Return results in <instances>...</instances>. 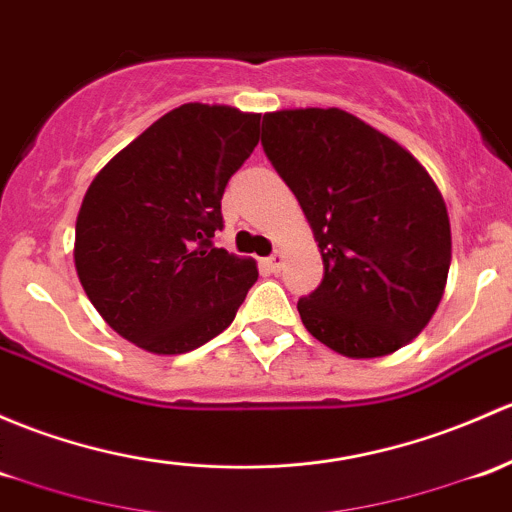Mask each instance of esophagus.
<instances>
[{
	"label": "esophagus",
	"mask_w": 512,
	"mask_h": 512,
	"mask_svg": "<svg viewBox=\"0 0 512 512\" xmlns=\"http://www.w3.org/2000/svg\"><path fill=\"white\" fill-rule=\"evenodd\" d=\"M282 262H284L282 250H277L272 257H267L265 267H267V270H270V272H279V267H282Z\"/></svg>",
	"instance_id": "34e87169"
}]
</instances>
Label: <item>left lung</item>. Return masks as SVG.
Listing matches in <instances>:
<instances>
[{
	"label": "left lung",
	"mask_w": 512,
	"mask_h": 512,
	"mask_svg": "<svg viewBox=\"0 0 512 512\" xmlns=\"http://www.w3.org/2000/svg\"><path fill=\"white\" fill-rule=\"evenodd\" d=\"M262 147L319 242L306 331L346 358H383L432 321L451 265L437 184L405 147L338 107L267 112Z\"/></svg>",
	"instance_id": "left-lung-1"
}]
</instances>
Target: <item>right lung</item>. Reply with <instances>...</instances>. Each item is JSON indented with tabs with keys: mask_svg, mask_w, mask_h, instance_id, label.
<instances>
[{
	"mask_svg": "<svg viewBox=\"0 0 512 512\" xmlns=\"http://www.w3.org/2000/svg\"><path fill=\"white\" fill-rule=\"evenodd\" d=\"M260 112L186 102L107 161L75 220L80 284L112 331L179 355L233 324L257 262L215 247L220 198L257 147Z\"/></svg>",
	"mask_w": 512,
	"mask_h": 512,
	"instance_id": "right-lung-1",
	"label": "right lung"
}]
</instances>
